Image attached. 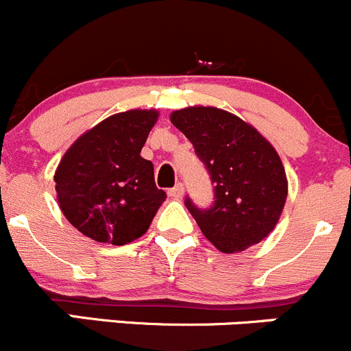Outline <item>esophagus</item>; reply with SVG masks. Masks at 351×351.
Instances as JSON below:
<instances>
[{
  "instance_id": "esophagus-1",
  "label": "esophagus",
  "mask_w": 351,
  "mask_h": 351,
  "mask_svg": "<svg viewBox=\"0 0 351 351\" xmlns=\"http://www.w3.org/2000/svg\"><path fill=\"white\" fill-rule=\"evenodd\" d=\"M183 193H185V186H183L182 183H178L175 188H171V190L168 191V195L171 198H182Z\"/></svg>"
}]
</instances>
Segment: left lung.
<instances>
[{
  "label": "left lung",
  "mask_w": 351,
  "mask_h": 351,
  "mask_svg": "<svg viewBox=\"0 0 351 351\" xmlns=\"http://www.w3.org/2000/svg\"><path fill=\"white\" fill-rule=\"evenodd\" d=\"M215 183V204L198 210L186 198L202 234L223 254L249 249L278 225L287 198V176L274 146L228 110L190 106L169 114Z\"/></svg>",
  "instance_id": "8db88e82"
}]
</instances>
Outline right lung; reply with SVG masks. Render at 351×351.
<instances>
[{"label":"right lung","mask_w":351,"mask_h":351,"mask_svg":"<svg viewBox=\"0 0 351 351\" xmlns=\"http://www.w3.org/2000/svg\"><path fill=\"white\" fill-rule=\"evenodd\" d=\"M158 117L156 109L112 114L65 151L53 176L57 202L80 234L124 245L147 232L166 200L154 183L153 163L141 156Z\"/></svg>","instance_id":"1"}]
</instances>
